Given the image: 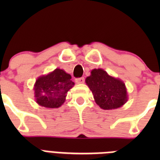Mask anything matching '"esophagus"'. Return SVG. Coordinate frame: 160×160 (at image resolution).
<instances>
[{
	"instance_id": "34e87169",
	"label": "esophagus",
	"mask_w": 160,
	"mask_h": 160,
	"mask_svg": "<svg viewBox=\"0 0 160 160\" xmlns=\"http://www.w3.org/2000/svg\"><path fill=\"white\" fill-rule=\"evenodd\" d=\"M75 82L78 84H83L85 82V78H76Z\"/></svg>"
}]
</instances>
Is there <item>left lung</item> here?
<instances>
[{
	"mask_svg": "<svg viewBox=\"0 0 160 160\" xmlns=\"http://www.w3.org/2000/svg\"><path fill=\"white\" fill-rule=\"evenodd\" d=\"M86 83L92 91L95 102L103 110L118 108L128 101L123 82L110 76L102 69H94L86 78Z\"/></svg>",
	"mask_w": 160,
	"mask_h": 160,
	"instance_id": "1",
	"label": "left lung"
}]
</instances>
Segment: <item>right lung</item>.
Here are the masks:
<instances>
[{
	"label": "right lung",
	"mask_w": 160,
	"mask_h": 160,
	"mask_svg": "<svg viewBox=\"0 0 160 160\" xmlns=\"http://www.w3.org/2000/svg\"><path fill=\"white\" fill-rule=\"evenodd\" d=\"M73 86L70 74L61 69H55L37 79L33 88L35 99L42 107L58 108L65 102L66 94Z\"/></svg>",
	"instance_id": "1"
}]
</instances>
